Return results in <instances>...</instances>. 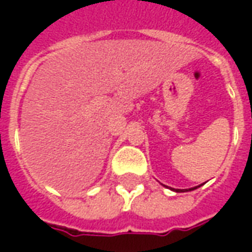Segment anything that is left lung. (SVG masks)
Listing matches in <instances>:
<instances>
[{"instance_id": "1", "label": "left lung", "mask_w": 252, "mask_h": 252, "mask_svg": "<svg viewBox=\"0 0 252 252\" xmlns=\"http://www.w3.org/2000/svg\"><path fill=\"white\" fill-rule=\"evenodd\" d=\"M197 188H200V186L190 188V189H171V190H174V191H177V193H182V191H190V190H194V189H197Z\"/></svg>"}]
</instances>
